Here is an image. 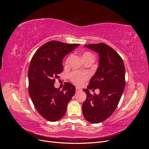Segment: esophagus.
I'll return each mask as SVG.
<instances>
[{"mask_svg": "<svg viewBox=\"0 0 149 149\" xmlns=\"http://www.w3.org/2000/svg\"><path fill=\"white\" fill-rule=\"evenodd\" d=\"M76 92H79V91H81V89H80L78 87H76Z\"/></svg>", "mask_w": 149, "mask_h": 149, "instance_id": "34e87169", "label": "esophagus"}]
</instances>
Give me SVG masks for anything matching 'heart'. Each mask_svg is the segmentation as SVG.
<instances>
[{
    "mask_svg": "<svg viewBox=\"0 0 149 149\" xmlns=\"http://www.w3.org/2000/svg\"><path fill=\"white\" fill-rule=\"evenodd\" d=\"M90 58H93L92 54L89 52H84L83 54V58L84 61ZM70 57H68L66 59L65 64L67 65L68 64L69 60H70ZM89 76L88 73H80L78 71H74L70 74V78L72 80V81L74 82V83L77 84H81L84 80L86 79Z\"/></svg>",
    "mask_w": 149,
    "mask_h": 149,
    "instance_id": "1",
    "label": "heart"
}]
</instances>
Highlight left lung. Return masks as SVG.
<instances>
[{"label": "left lung", "instance_id": "8db88e82", "mask_svg": "<svg viewBox=\"0 0 149 149\" xmlns=\"http://www.w3.org/2000/svg\"><path fill=\"white\" fill-rule=\"evenodd\" d=\"M99 55V65L95 74L83 91L86 99L82 105L85 119L93 124L106 120L118 106L125 88V66L119 54L104 43L85 45ZM100 89L92 95L89 89Z\"/></svg>", "mask_w": 149, "mask_h": 149}]
</instances>
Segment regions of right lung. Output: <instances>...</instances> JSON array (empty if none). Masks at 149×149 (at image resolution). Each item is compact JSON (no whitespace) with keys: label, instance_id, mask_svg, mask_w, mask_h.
<instances>
[{"label":"right lung","instance_id":"add662e5","mask_svg":"<svg viewBox=\"0 0 149 149\" xmlns=\"http://www.w3.org/2000/svg\"><path fill=\"white\" fill-rule=\"evenodd\" d=\"M79 45L50 41L39 48L31 58L28 71L29 95L36 110L48 121L64 116L75 93V86L70 83H65L61 91L54 83L63 70V59Z\"/></svg>","mask_w":149,"mask_h":149}]
</instances>
